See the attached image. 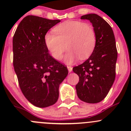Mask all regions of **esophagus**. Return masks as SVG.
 <instances>
[{
	"label": "esophagus",
	"instance_id": "esophagus-1",
	"mask_svg": "<svg viewBox=\"0 0 131 131\" xmlns=\"http://www.w3.org/2000/svg\"><path fill=\"white\" fill-rule=\"evenodd\" d=\"M67 68H68V72H72V69H73L72 67H70V66H68V67H67Z\"/></svg>",
	"mask_w": 131,
	"mask_h": 131
}]
</instances>
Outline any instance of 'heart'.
Listing matches in <instances>:
<instances>
[{
	"instance_id": "b5f03b06",
	"label": "heart",
	"mask_w": 131,
	"mask_h": 131,
	"mask_svg": "<svg viewBox=\"0 0 131 131\" xmlns=\"http://www.w3.org/2000/svg\"><path fill=\"white\" fill-rule=\"evenodd\" d=\"M49 31L44 36V42L51 54L56 60L61 59L66 49H68L64 61L72 64L79 57H89L96 45V33L92 26L79 21H67Z\"/></svg>"
}]
</instances>
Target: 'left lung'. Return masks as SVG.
<instances>
[{
	"label": "left lung",
	"instance_id": "8db88e82",
	"mask_svg": "<svg viewBox=\"0 0 131 131\" xmlns=\"http://www.w3.org/2000/svg\"><path fill=\"white\" fill-rule=\"evenodd\" d=\"M80 19L90 21L96 33V40L90 57L73 68L74 73L79 77L75 88L80 100L97 103L106 97L115 79V39L110 25L97 14H85Z\"/></svg>",
	"mask_w": 131,
	"mask_h": 131
}]
</instances>
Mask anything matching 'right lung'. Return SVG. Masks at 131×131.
<instances>
[{
  "instance_id": "right-lung-1",
  "label": "right lung",
  "mask_w": 131,
  "mask_h": 131,
  "mask_svg": "<svg viewBox=\"0 0 131 131\" xmlns=\"http://www.w3.org/2000/svg\"><path fill=\"white\" fill-rule=\"evenodd\" d=\"M59 19L27 16L17 27L13 39V65L19 87L32 105L46 108L59 97V86L68 69L54 59L44 42V36Z\"/></svg>"
}]
</instances>
